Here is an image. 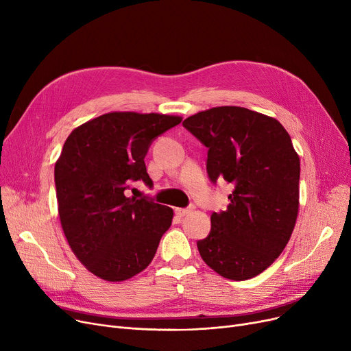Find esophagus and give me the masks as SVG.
<instances>
[{
	"label": "esophagus",
	"instance_id": "1",
	"mask_svg": "<svg viewBox=\"0 0 351 351\" xmlns=\"http://www.w3.org/2000/svg\"><path fill=\"white\" fill-rule=\"evenodd\" d=\"M192 210H193V206H191V208H186V209H180V208H178V209H175V213H176L179 217H183V216L189 215Z\"/></svg>",
	"mask_w": 351,
	"mask_h": 351
}]
</instances>
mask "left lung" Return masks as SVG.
I'll return each instance as SVG.
<instances>
[{
  "instance_id": "1",
  "label": "left lung",
  "mask_w": 351,
  "mask_h": 351,
  "mask_svg": "<svg viewBox=\"0 0 351 351\" xmlns=\"http://www.w3.org/2000/svg\"><path fill=\"white\" fill-rule=\"evenodd\" d=\"M208 152L212 182L233 183L225 212L197 242L204 262L230 280L266 270L285 250L299 213L300 159L283 125L242 106H216L183 121Z\"/></svg>"
}]
</instances>
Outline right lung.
<instances>
[{
	"instance_id": "add662e5",
	"label": "right lung",
	"mask_w": 351,
	"mask_h": 351,
	"mask_svg": "<svg viewBox=\"0 0 351 351\" xmlns=\"http://www.w3.org/2000/svg\"><path fill=\"white\" fill-rule=\"evenodd\" d=\"M182 117L109 112L73 129L55 162L58 215L78 261L99 279L123 282L152 262L173 210L125 191L152 186L145 156Z\"/></svg>"
}]
</instances>
